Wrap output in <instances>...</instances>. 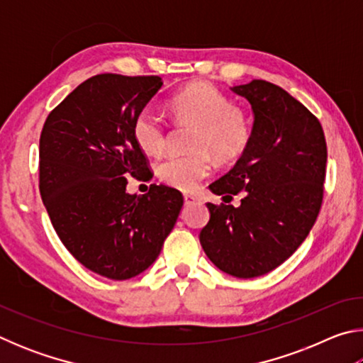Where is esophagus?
<instances>
[{
    "instance_id": "1",
    "label": "esophagus",
    "mask_w": 363,
    "mask_h": 363,
    "mask_svg": "<svg viewBox=\"0 0 363 363\" xmlns=\"http://www.w3.org/2000/svg\"><path fill=\"white\" fill-rule=\"evenodd\" d=\"M184 201H186V205H192V203H195V201H199V199H196L195 195L186 194V195H184Z\"/></svg>"
}]
</instances>
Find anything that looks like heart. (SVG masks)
I'll use <instances>...</instances> for the list:
<instances>
[{"instance_id": "b5f03b06", "label": "heart", "mask_w": 363, "mask_h": 363, "mask_svg": "<svg viewBox=\"0 0 363 363\" xmlns=\"http://www.w3.org/2000/svg\"><path fill=\"white\" fill-rule=\"evenodd\" d=\"M169 108L181 126H192L189 155H176L158 167V177L167 186L192 192L210 174L211 157L230 163L247 150L251 140V120L242 107L232 106L229 96L216 86L196 82L173 96ZM133 136L147 155L160 157L167 149L168 130L150 108H144L133 121Z\"/></svg>"}]
</instances>
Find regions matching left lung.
Returning a JSON list of instances; mask_svg holds the SVG:
<instances>
[{"label": "left lung", "instance_id": "obj_1", "mask_svg": "<svg viewBox=\"0 0 363 363\" xmlns=\"http://www.w3.org/2000/svg\"><path fill=\"white\" fill-rule=\"evenodd\" d=\"M255 113L247 150L213 182L216 195L243 193L241 206L206 203L201 248L223 272L259 277L285 262L306 240L323 200L327 143L320 121L303 104L264 79L233 86Z\"/></svg>", "mask_w": 363, "mask_h": 363}]
</instances>
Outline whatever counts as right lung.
Instances as JSON below:
<instances>
[{"instance_id":"right-lung-1","label":"right lung","mask_w":363,"mask_h":363,"mask_svg":"<svg viewBox=\"0 0 363 363\" xmlns=\"http://www.w3.org/2000/svg\"><path fill=\"white\" fill-rule=\"evenodd\" d=\"M162 84L155 75L91 77L48 115L40 136V194L54 230L78 262L112 280L155 262L184 203L162 184L126 192L128 177L152 179L133 121Z\"/></svg>"}]
</instances>
